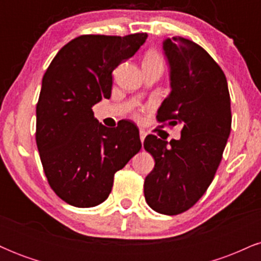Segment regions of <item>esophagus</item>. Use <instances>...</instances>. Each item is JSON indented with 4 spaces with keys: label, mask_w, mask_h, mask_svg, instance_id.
<instances>
[{
    "label": "esophagus",
    "mask_w": 261,
    "mask_h": 261,
    "mask_svg": "<svg viewBox=\"0 0 261 261\" xmlns=\"http://www.w3.org/2000/svg\"><path fill=\"white\" fill-rule=\"evenodd\" d=\"M147 136V133H146L145 130H142V128H141L140 130V139H141V142H143V141H145V137Z\"/></svg>",
    "instance_id": "obj_1"
}]
</instances>
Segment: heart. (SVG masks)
<instances>
[{"mask_svg":"<svg viewBox=\"0 0 261 261\" xmlns=\"http://www.w3.org/2000/svg\"><path fill=\"white\" fill-rule=\"evenodd\" d=\"M142 66H155V67L163 68V59L162 56L154 50H149L143 56Z\"/></svg>","mask_w":261,"mask_h":261,"instance_id":"heart-1","label":"heart"}]
</instances>
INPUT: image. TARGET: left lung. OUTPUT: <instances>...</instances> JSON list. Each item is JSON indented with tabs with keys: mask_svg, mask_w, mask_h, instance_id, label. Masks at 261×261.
<instances>
[{
	"mask_svg": "<svg viewBox=\"0 0 261 261\" xmlns=\"http://www.w3.org/2000/svg\"><path fill=\"white\" fill-rule=\"evenodd\" d=\"M170 91L157 112L160 122L180 124L179 140L148 135L143 147L154 158L143 193L163 215L181 214L207 190L230 133V98L223 71L200 45L181 37L166 39Z\"/></svg>",
	"mask_w": 261,
	"mask_h": 261,
	"instance_id": "8db88e82",
	"label": "left lung"
}]
</instances>
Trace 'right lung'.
I'll return each instance as SVG.
<instances>
[{"label": "right lung", "instance_id": "right-lung-1", "mask_svg": "<svg viewBox=\"0 0 261 261\" xmlns=\"http://www.w3.org/2000/svg\"><path fill=\"white\" fill-rule=\"evenodd\" d=\"M147 37L81 35L61 47L44 74L35 139L50 187L70 205L93 207L106 201L114 174L141 149L136 125L104 126L92 107L109 99L112 72Z\"/></svg>", "mask_w": 261, "mask_h": 261}]
</instances>
